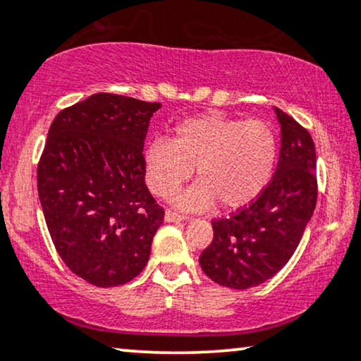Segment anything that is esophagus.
I'll return each instance as SVG.
<instances>
[{
	"label": "esophagus",
	"instance_id": "34e87169",
	"mask_svg": "<svg viewBox=\"0 0 361 361\" xmlns=\"http://www.w3.org/2000/svg\"><path fill=\"white\" fill-rule=\"evenodd\" d=\"M186 219H188V216L175 213V211H166L165 213V221H168V223H180V221H186Z\"/></svg>",
	"mask_w": 361,
	"mask_h": 361
}]
</instances>
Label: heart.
<instances>
[{
    "mask_svg": "<svg viewBox=\"0 0 361 361\" xmlns=\"http://www.w3.org/2000/svg\"><path fill=\"white\" fill-rule=\"evenodd\" d=\"M277 160V138L261 120L203 114L181 120L170 138H155L143 155L145 180L153 193L170 198L195 175L198 181L178 195L186 209H223L251 204L271 181Z\"/></svg>",
    "mask_w": 361,
    "mask_h": 361,
    "instance_id": "b5f03b06",
    "label": "heart"
}]
</instances>
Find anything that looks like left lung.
Returning <instances> with one entry per match:
<instances>
[{"label":"left lung","instance_id":"left-lung-1","mask_svg":"<svg viewBox=\"0 0 361 361\" xmlns=\"http://www.w3.org/2000/svg\"><path fill=\"white\" fill-rule=\"evenodd\" d=\"M276 110L281 153L272 180L251 204L213 219L200 266L216 284L256 287L281 271L299 246L317 203V155L307 128Z\"/></svg>","mask_w":361,"mask_h":361}]
</instances>
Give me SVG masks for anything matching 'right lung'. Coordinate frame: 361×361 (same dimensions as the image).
<instances>
[{
	"mask_svg": "<svg viewBox=\"0 0 361 361\" xmlns=\"http://www.w3.org/2000/svg\"><path fill=\"white\" fill-rule=\"evenodd\" d=\"M158 102L99 92L61 110L37 163V193L56 251L97 287L143 271L165 218L145 185L143 143Z\"/></svg>",
	"mask_w": 361,
	"mask_h": 361,
	"instance_id": "1",
	"label": "right lung"
}]
</instances>
